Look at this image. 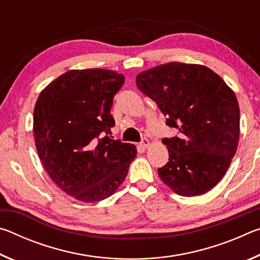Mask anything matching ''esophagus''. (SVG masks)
<instances>
[{
  "mask_svg": "<svg viewBox=\"0 0 260 260\" xmlns=\"http://www.w3.org/2000/svg\"><path fill=\"white\" fill-rule=\"evenodd\" d=\"M141 147L142 148H144V149H147L149 146H150V141H149L148 139H146V138H143L142 140H141Z\"/></svg>",
  "mask_w": 260,
  "mask_h": 260,
  "instance_id": "34e87169",
  "label": "esophagus"
}]
</instances>
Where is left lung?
Returning a JSON list of instances; mask_svg holds the SVG:
<instances>
[{"instance_id":"obj_1","label":"left lung","mask_w":260,"mask_h":260,"mask_svg":"<svg viewBox=\"0 0 260 260\" xmlns=\"http://www.w3.org/2000/svg\"><path fill=\"white\" fill-rule=\"evenodd\" d=\"M136 86L157 103L178 135L162 139L169 161L158 175L182 196L202 195L225 175L240 136V108L212 70L172 61L136 77Z\"/></svg>"}]
</instances>
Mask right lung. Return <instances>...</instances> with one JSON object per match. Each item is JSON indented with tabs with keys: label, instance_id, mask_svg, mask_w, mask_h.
<instances>
[{
	"label": "right lung",
	"instance_id": "right-lung-1",
	"mask_svg": "<svg viewBox=\"0 0 260 260\" xmlns=\"http://www.w3.org/2000/svg\"><path fill=\"white\" fill-rule=\"evenodd\" d=\"M125 77L110 70H71L39 95L33 132L39 157L57 186L86 203L108 199L136 155L114 140L110 110Z\"/></svg>",
	"mask_w": 260,
	"mask_h": 260
}]
</instances>
